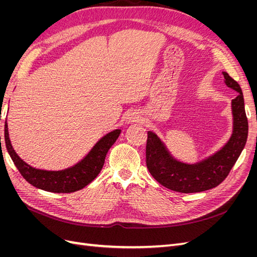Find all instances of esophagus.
I'll list each match as a JSON object with an SVG mask.
<instances>
[{"mask_svg":"<svg viewBox=\"0 0 257 257\" xmlns=\"http://www.w3.org/2000/svg\"><path fill=\"white\" fill-rule=\"evenodd\" d=\"M139 120H141V116H139L137 113H130L127 116H126V122L127 123H135V122H138Z\"/></svg>","mask_w":257,"mask_h":257,"instance_id":"34e87169","label":"esophagus"}]
</instances>
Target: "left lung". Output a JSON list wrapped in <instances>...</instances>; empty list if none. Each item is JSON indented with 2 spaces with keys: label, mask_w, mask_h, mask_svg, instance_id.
Returning a JSON list of instances; mask_svg holds the SVG:
<instances>
[{
  "label": "left lung",
  "mask_w": 257,
  "mask_h": 257,
  "mask_svg": "<svg viewBox=\"0 0 257 257\" xmlns=\"http://www.w3.org/2000/svg\"><path fill=\"white\" fill-rule=\"evenodd\" d=\"M224 82L238 92L231 100L232 130L228 141L209 157L195 163H183L170 153L165 143L153 132H148L146 161L151 176L165 188L180 193H197L219 185L229 174L247 138V119L240 85L223 72Z\"/></svg>",
  "instance_id": "obj_1"
}]
</instances>
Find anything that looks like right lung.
I'll return each instance as SVG.
<instances>
[{
	"label": "right lung",
	"instance_id": "right-lung-1",
	"mask_svg": "<svg viewBox=\"0 0 257 257\" xmlns=\"http://www.w3.org/2000/svg\"><path fill=\"white\" fill-rule=\"evenodd\" d=\"M121 130L116 128L103 136L93 146L89 153L74 166L62 170H44L27 164L14 150L7 120L4 130L6 149L22 177L35 188L52 193H73L83 189L94 180L104 166L108 150L118 139Z\"/></svg>",
	"mask_w": 257,
	"mask_h": 257
}]
</instances>
